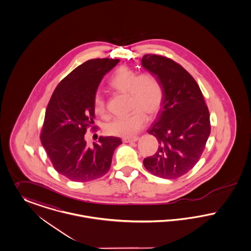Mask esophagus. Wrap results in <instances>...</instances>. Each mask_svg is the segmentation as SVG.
Returning <instances> with one entry per match:
<instances>
[{"label": "esophagus", "instance_id": "esophagus-1", "mask_svg": "<svg viewBox=\"0 0 251 251\" xmlns=\"http://www.w3.org/2000/svg\"><path fill=\"white\" fill-rule=\"evenodd\" d=\"M137 140H138V137H137V136H133V137H124V138L122 139V141L125 142V143L135 142V141H137Z\"/></svg>", "mask_w": 251, "mask_h": 251}]
</instances>
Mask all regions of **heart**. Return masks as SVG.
<instances>
[{
  "instance_id": "obj_1",
  "label": "heart",
  "mask_w": 251,
  "mask_h": 251,
  "mask_svg": "<svg viewBox=\"0 0 251 251\" xmlns=\"http://www.w3.org/2000/svg\"><path fill=\"white\" fill-rule=\"evenodd\" d=\"M109 85L121 93H128L130 108L133 111L123 117L115 118L106 125V132L119 137H131L146 124L147 116H154L161 109L164 98L159 79L151 73L137 75L127 66H120L112 75ZM94 110L100 116H106L103 98L97 94L94 99Z\"/></svg>"
}]
</instances>
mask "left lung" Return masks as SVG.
Returning <instances> with one entry per match:
<instances>
[{
	"mask_svg": "<svg viewBox=\"0 0 251 251\" xmlns=\"http://www.w3.org/2000/svg\"><path fill=\"white\" fill-rule=\"evenodd\" d=\"M141 65L160 81L161 110L147 132L158 141L144 167L155 176L176 179L200 159L210 133L209 113L197 82L180 64L162 56L145 55Z\"/></svg>",
	"mask_w": 251,
	"mask_h": 251,
	"instance_id": "obj_1",
	"label": "left lung"
}]
</instances>
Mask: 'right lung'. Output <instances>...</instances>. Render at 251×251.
Here are the masks:
<instances>
[{"mask_svg":"<svg viewBox=\"0 0 251 251\" xmlns=\"http://www.w3.org/2000/svg\"><path fill=\"white\" fill-rule=\"evenodd\" d=\"M118 59L85 61L66 75L55 89L45 111L42 144L55 170L75 182L103 176L115 150L122 142L116 136H100L89 147L86 130L94 124V99L99 85Z\"/></svg>","mask_w":251,"mask_h":251,"instance_id":"1","label":"right lung"}]
</instances>
